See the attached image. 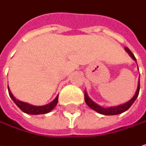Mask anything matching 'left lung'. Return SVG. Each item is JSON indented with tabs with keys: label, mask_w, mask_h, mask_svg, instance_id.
<instances>
[{
	"label": "left lung",
	"mask_w": 146,
	"mask_h": 146,
	"mask_svg": "<svg viewBox=\"0 0 146 146\" xmlns=\"http://www.w3.org/2000/svg\"><path fill=\"white\" fill-rule=\"evenodd\" d=\"M125 50L128 53V54L131 56V58L136 61V58L134 56V54L131 52V50L126 47L125 48ZM137 63V61H136ZM139 87H140V83H139V82H138V87H137V90H136V92L134 94V96L129 100L127 101V103L123 104H120L118 106H112V107H109V108H104L100 105H98V104H96L95 102H93L88 96L86 91H85V101H86V104L91 108L93 110H95L96 112L99 113V114H102V115H119V114H121L125 111H127L131 106L132 104L134 103V101L136 100V98H138L139 96Z\"/></svg>",
	"instance_id": "1"
}]
</instances>
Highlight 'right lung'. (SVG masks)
Instances as JSON below:
<instances>
[{"instance_id": "1", "label": "right lung", "mask_w": 146, "mask_h": 146, "mask_svg": "<svg viewBox=\"0 0 146 146\" xmlns=\"http://www.w3.org/2000/svg\"><path fill=\"white\" fill-rule=\"evenodd\" d=\"M8 88V93H9V96L10 98H12V100L15 103V104L24 112V113H26L28 115H42V114H47L48 112H50L51 110H54V108L56 106L57 103H58V95L56 96V98L49 104H46V105H42V106H35V105H32V104H27V103H25V102H22V101H19L18 99H16L14 98V96L12 94L10 89H9V86H7Z\"/></svg>"}]
</instances>
